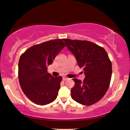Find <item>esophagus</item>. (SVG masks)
I'll list each match as a JSON object with an SVG mask.
<instances>
[{
  "mask_svg": "<svg viewBox=\"0 0 130 130\" xmlns=\"http://www.w3.org/2000/svg\"><path fill=\"white\" fill-rule=\"evenodd\" d=\"M69 79L68 78V77H65H65L63 78V81H66V80H67V79Z\"/></svg>",
  "mask_w": 130,
  "mask_h": 130,
  "instance_id": "1",
  "label": "esophagus"
}]
</instances>
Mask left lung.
Wrapping results in <instances>:
<instances>
[{
	"label": "left lung",
	"instance_id": "1",
	"mask_svg": "<svg viewBox=\"0 0 130 130\" xmlns=\"http://www.w3.org/2000/svg\"><path fill=\"white\" fill-rule=\"evenodd\" d=\"M67 47L75 56L85 78L82 82L74 78L71 97L84 105L99 101L107 92L112 75V63L103 47L88 41L63 39Z\"/></svg>",
	"mask_w": 130,
	"mask_h": 130
}]
</instances>
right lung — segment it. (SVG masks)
<instances>
[{
  "label": "right lung",
  "mask_w": 130,
  "mask_h": 130,
  "mask_svg": "<svg viewBox=\"0 0 130 130\" xmlns=\"http://www.w3.org/2000/svg\"><path fill=\"white\" fill-rule=\"evenodd\" d=\"M65 46L61 39L50 40L31 46L21 55L18 64L19 84L34 103L45 105L57 97L62 78L52 76L47 72V66Z\"/></svg>",
  "instance_id": "add662e5"
}]
</instances>
